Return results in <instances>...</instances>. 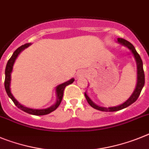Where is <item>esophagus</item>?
I'll use <instances>...</instances> for the list:
<instances>
[{"label":"esophagus","instance_id":"1","mask_svg":"<svg viewBox=\"0 0 149 149\" xmlns=\"http://www.w3.org/2000/svg\"><path fill=\"white\" fill-rule=\"evenodd\" d=\"M81 75H82V74H81Z\"/></svg>","mask_w":149,"mask_h":149}]
</instances>
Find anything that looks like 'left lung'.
Returning a JSON list of instances; mask_svg holds the SVG:
<instances>
[{"mask_svg": "<svg viewBox=\"0 0 149 149\" xmlns=\"http://www.w3.org/2000/svg\"><path fill=\"white\" fill-rule=\"evenodd\" d=\"M117 41L119 44H120V45L128 47V49L131 50V53H133L136 62V68H137V81H136V88H135V90L134 91L133 93L131 94V96H130L124 103H123L122 104H120V105H118V106L109 107V108L99 106V105L95 104V103L90 99V97L88 96L86 92L84 93V96H85L87 101H88V104H89L91 107H93V108H95V109L96 110H99V111H105V112H113V111H120V110L127 108V107H128L129 105H131V104H133V103L137 100L139 96H140L142 89H143L145 84V74L144 70H143V61H142L141 58H140V55L138 54L136 50L135 49L134 47L133 46V45H132L131 43L126 41V40L123 39V38H118L117 41Z\"/></svg>", "mask_w": 149, "mask_h": 149, "instance_id": "left-lung-1", "label": "left lung"}]
</instances>
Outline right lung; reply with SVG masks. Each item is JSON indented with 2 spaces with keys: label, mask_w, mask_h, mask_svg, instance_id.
<instances>
[{
  "label": "right lung",
  "mask_w": 149,
  "mask_h": 149,
  "mask_svg": "<svg viewBox=\"0 0 149 149\" xmlns=\"http://www.w3.org/2000/svg\"><path fill=\"white\" fill-rule=\"evenodd\" d=\"M31 45L30 43H27V44H25V45H22V46L19 47L18 49H16L15 51L13 53V56H11V58H9V61H8L7 64H6V69H5V81H4V86H5V90L6 91V93L9 96V97L13 100V102H14V104H15L16 106L18 107L19 109L22 110L23 111H24L26 113H29V114L36 115V116H41V115H46L48 113H51L53 111L56 109L59 106L60 103H61V100H62L63 94H64V90H65V87L68 84H70L74 81V79H70L69 81H66L65 83H62V84H59L58 86L56 87V96H57V100H56V102L53 105L50 106L49 108H45V109H33V108H29L27 107H25L24 105H22L21 104H20L17 100H15V98L13 96L11 93V91H10V82H11V73L13 71V65H14V63L15 61L16 58L18 56V55L20 54L21 51H23L25 48L28 47L29 45Z\"/></svg>",
  "instance_id": "obj_1"
}]
</instances>
